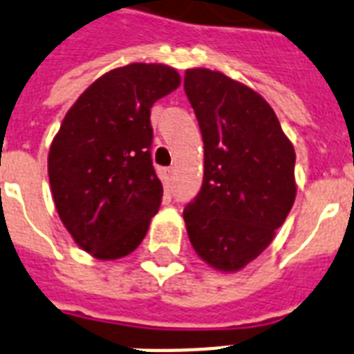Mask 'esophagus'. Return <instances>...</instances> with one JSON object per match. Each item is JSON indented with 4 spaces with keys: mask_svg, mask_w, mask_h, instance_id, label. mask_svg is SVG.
Wrapping results in <instances>:
<instances>
[{
    "mask_svg": "<svg viewBox=\"0 0 354 354\" xmlns=\"http://www.w3.org/2000/svg\"><path fill=\"white\" fill-rule=\"evenodd\" d=\"M174 174H176V169H174V167L165 169V180H167V182H172V178H174Z\"/></svg>",
    "mask_w": 354,
    "mask_h": 354,
    "instance_id": "esophagus-1",
    "label": "esophagus"
}]
</instances>
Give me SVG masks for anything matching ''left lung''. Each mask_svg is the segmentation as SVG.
Segmentation results:
<instances>
[{
    "instance_id": "left-lung-1",
    "label": "left lung",
    "mask_w": 354,
    "mask_h": 354,
    "mask_svg": "<svg viewBox=\"0 0 354 354\" xmlns=\"http://www.w3.org/2000/svg\"><path fill=\"white\" fill-rule=\"evenodd\" d=\"M183 88L203 138V183L183 211L192 249L236 272L258 258L297 198L295 147L269 103L209 68H187Z\"/></svg>"
}]
</instances>
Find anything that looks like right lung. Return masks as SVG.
I'll list each match as a JSON object with an SVG mask.
<instances>
[{
    "instance_id": "right-lung-1",
    "label": "right lung",
    "mask_w": 354,
    "mask_h": 354,
    "mask_svg": "<svg viewBox=\"0 0 354 354\" xmlns=\"http://www.w3.org/2000/svg\"><path fill=\"white\" fill-rule=\"evenodd\" d=\"M176 68H112L63 118L48 151L54 205L74 242L97 260L131 254L160 209L163 185L151 160V107L180 87Z\"/></svg>"
}]
</instances>
